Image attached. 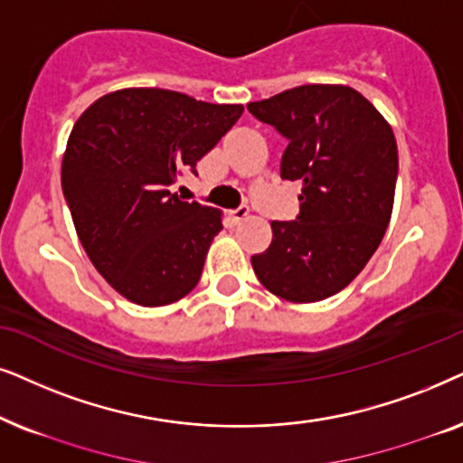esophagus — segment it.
<instances>
[{
	"mask_svg": "<svg viewBox=\"0 0 463 463\" xmlns=\"http://www.w3.org/2000/svg\"><path fill=\"white\" fill-rule=\"evenodd\" d=\"M248 215H250V207L248 205H241V207L231 209V212H228V218L235 222V224H239V222H243L245 218H248Z\"/></svg>",
	"mask_w": 463,
	"mask_h": 463,
	"instance_id": "esophagus-1",
	"label": "esophagus"
}]
</instances>
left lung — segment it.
<instances>
[{"label": "left lung", "mask_w": 463, "mask_h": 463, "mask_svg": "<svg viewBox=\"0 0 463 463\" xmlns=\"http://www.w3.org/2000/svg\"><path fill=\"white\" fill-rule=\"evenodd\" d=\"M248 109L288 139L283 180L303 182L298 218L270 222L273 241L251 256V267L279 298L317 303L347 288L385 235L396 137L379 109L345 84L296 86Z\"/></svg>", "instance_id": "obj_1"}]
</instances>
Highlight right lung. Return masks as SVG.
<instances>
[{"instance_id": "add662e5", "label": "right lung", "mask_w": 463, "mask_h": 463, "mask_svg": "<svg viewBox=\"0 0 463 463\" xmlns=\"http://www.w3.org/2000/svg\"><path fill=\"white\" fill-rule=\"evenodd\" d=\"M239 103H205L165 89L99 97L73 125L61 186L99 275L141 307L193 292L222 212L169 186L241 118Z\"/></svg>"}]
</instances>
